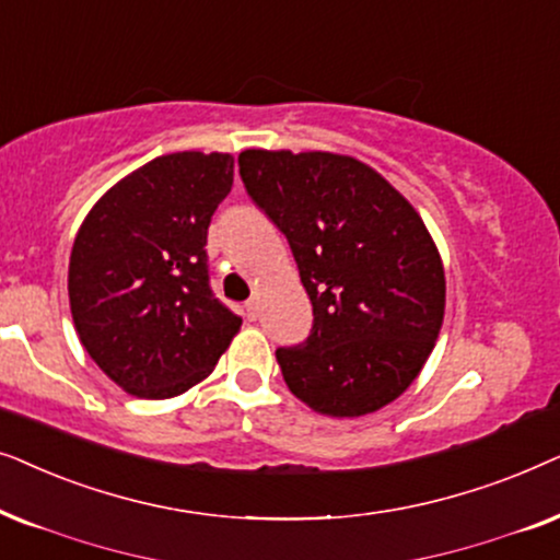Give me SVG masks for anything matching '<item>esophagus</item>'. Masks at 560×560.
Segmentation results:
<instances>
[{
    "label": "esophagus",
    "instance_id": "obj_1",
    "mask_svg": "<svg viewBox=\"0 0 560 560\" xmlns=\"http://www.w3.org/2000/svg\"><path fill=\"white\" fill-rule=\"evenodd\" d=\"M245 315H248L250 319H256V317H258V302H256V300L245 302Z\"/></svg>",
    "mask_w": 560,
    "mask_h": 560
}]
</instances>
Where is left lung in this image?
Returning a JSON list of instances; mask_svg holds the SVG:
<instances>
[{
    "label": "left lung",
    "instance_id": "obj_1",
    "mask_svg": "<svg viewBox=\"0 0 560 560\" xmlns=\"http://www.w3.org/2000/svg\"><path fill=\"white\" fill-rule=\"evenodd\" d=\"M250 199L292 245L310 338L279 348L289 392L327 417H363L420 376L445 315L438 245L412 205L353 155H237Z\"/></svg>",
    "mask_w": 560,
    "mask_h": 560
}]
</instances>
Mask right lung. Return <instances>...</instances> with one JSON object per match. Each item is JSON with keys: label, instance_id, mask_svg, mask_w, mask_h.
I'll return each mask as SVG.
<instances>
[{"label": "right lung", "instance_id": "right-lung-1", "mask_svg": "<svg viewBox=\"0 0 560 560\" xmlns=\"http://www.w3.org/2000/svg\"><path fill=\"white\" fill-rule=\"evenodd\" d=\"M230 153L148 161L102 194L69 260L73 327L132 397L171 399L205 382L243 319L214 300L207 228L233 189Z\"/></svg>", "mask_w": 560, "mask_h": 560}]
</instances>
